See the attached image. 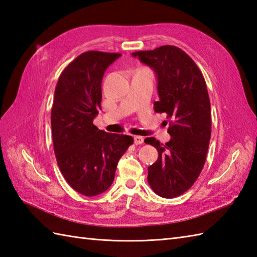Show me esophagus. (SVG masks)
Wrapping results in <instances>:
<instances>
[{
    "mask_svg": "<svg viewBox=\"0 0 257 257\" xmlns=\"http://www.w3.org/2000/svg\"><path fill=\"white\" fill-rule=\"evenodd\" d=\"M134 140H135L136 145H143L144 144V138L140 137V136H135Z\"/></svg>",
    "mask_w": 257,
    "mask_h": 257,
    "instance_id": "obj_1",
    "label": "esophagus"
}]
</instances>
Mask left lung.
<instances>
[{
  "instance_id": "left-lung-1",
  "label": "left lung",
  "mask_w": 257,
  "mask_h": 257,
  "mask_svg": "<svg viewBox=\"0 0 257 257\" xmlns=\"http://www.w3.org/2000/svg\"><path fill=\"white\" fill-rule=\"evenodd\" d=\"M154 69L159 101L157 112L170 119L171 138L160 144L154 137L145 143L157 148V161L148 168L151 189L162 198H176L189 190L203 169L211 138V103L201 70L187 53L171 45L133 53Z\"/></svg>"
}]
</instances>
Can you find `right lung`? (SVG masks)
Returning <instances> with one entry per match:
<instances>
[{
    "mask_svg": "<svg viewBox=\"0 0 257 257\" xmlns=\"http://www.w3.org/2000/svg\"><path fill=\"white\" fill-rule=\"evenodd\" d=\"M118 53H83L63 70L52 107L54 152L67 183L86 196L101 194L112 184L117 165L134 138L108 134L92 123L101 101L106 69Z\"/></svg>",
    "mask_w": 257,
    "mask_h": 257,
    "instance_id": "right-lung-1",
    "label": "right lung"
}]
</instances>
